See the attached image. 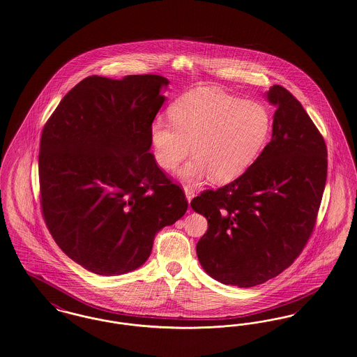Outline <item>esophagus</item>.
I'll return each mask as SVG.
<instances>
[{"instance_id": "esophagus-1", "label": "esophagus", "mask_w": 357, "mask_h": 357, "mask_svg": "<svg viewBox=\"0 0 357 357\" xmlns=\"http://www.w3.org/2000/svg\"><path fill=\"white\" fill-rule=\"evenodd\" d=\"M184 192H185L188 203H189L195 197V190L192 189V187H189V185H184Z\"/></svg>"}]
</instances>
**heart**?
I'll return each instance as SVG.
<instances>
[{
    "label": "heart",
    "mask_w": 357,
    "mask_h": 357,
    "mask_svg": "<svg viewBox=\"0 0 357 357\" xmlns=\"http://www.w3.org/2000/svg\"><path fill=\"white\" fill-rule=\"evenodd\" d=\"M172 123L155 118L151 142L157 165L176 169L190 151L195 155L180 172L183 180L199 183L206 176L229 183L248 169L271 132V114L259 102L243 100L213 89H197L174 102Z\"/></svg>",
    "instance_id": "1"
}]
</instances>
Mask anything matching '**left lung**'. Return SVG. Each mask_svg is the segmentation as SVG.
I'll use <instances>...</instances> for the list:
<instances>
[{
	"label": "left lung",
	"instance_id": "left-lung-1",
	"mask_svg": "<svg viewBox=\"0 0 357 357\" xmlns=\"http://www.w3.org/2000/svg\"><path fill=\"white\" fill-rule=\"evenodd\" d=\"M266 96L277 107L271 141L241 177L190 202L208 220L199 262L213 280L238 287L261 284L294 262L326 183V145L310 116L282 86Z\"/></svg>",
	"mask_w": 357,
	"mask_h": 357
}]
</instances>
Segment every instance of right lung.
I'll return each instance as SVG.
<instances>
[{
	"label": "right lung",
	"mask_w": 357,
	"mask_h": 357,
	"mask_svg": "<svg viewBox=\"0 0 357 357\" xmlns=\"http://www.w3.org/2000/svg\"><path fill=\"white\" fill-rule=\"evenodd\" d=\"M160 75L89 76L47 121L40 141L41 211L63 252L99 275L146 262L155 234L187 212L151 151L165 102Z\"/></svg>",
	"instance_id": "right-lung-1"
}]
</instances>
